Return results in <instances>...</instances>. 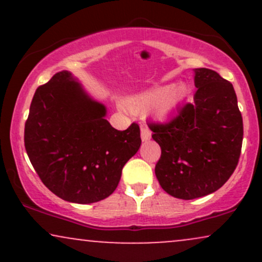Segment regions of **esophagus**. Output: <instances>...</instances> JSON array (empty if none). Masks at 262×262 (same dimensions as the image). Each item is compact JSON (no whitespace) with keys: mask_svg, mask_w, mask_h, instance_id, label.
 <instances>
[{"mask_svg":"<svg viewBox=\"0 0 262 262\" xmlns=\"http://www.w3.org/2000/svg\"><path fill=\"white\" fill-rule=\"evenodd\" d=\"M140 133H141V140H143V141L149 140L150 137H151V133H150V130L145 127V125H141Z\"/></svg>","mask_w":262,"mask_h":262,"instance_id":"obj_1","label":"esophagus"}]
</instances>
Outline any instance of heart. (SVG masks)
Segmentation results:
<instances>
[{"label": "heart", "mask_w": 262, "mask_h": 262, "mask_svg": "<svg viewBox=\"0 0 262 262\" xmlns=\"http://www.w3.org/2000/svg\"><path fill=\"white\" fill-rule=\"evenodd\" d=\"M188 90L185 83L156 87L134 96L129 100V107L134 113L143 114L152 110L159 116L172 113L187 97Z\"/></svg>", "instance_id": "obj_1"}]
</instances>
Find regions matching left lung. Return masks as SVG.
Returning a JSON list of instances; mask_svg holds the SVG:
<instances>
[{"label":"left lung","instance_id":"1","mask_svg":"<svg viewBox=\"0 0 262 262\" xmlns=\"http://www.w3.org/2000/svg\"><path fill=\"white\" fill-rule=\"evenodd\" d=\"M193 71V103L185 104L169 123L149 124L161 148L156 179L180 200L207 196L229 180L244 134L233 85L209 69Z\"/></svg>","mask_w":262,"mask_h":262}]
</instances>
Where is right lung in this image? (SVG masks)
I'll return each instance as SVG.
<instances>
[{
    "instance_id": "add662e5",
    "label": "right lung",
    "mask_w": 262,
    "mask_h": 262,
    "mask_svg": "<svg viewBox=\"0 0 262 262\" xmlns=\"http://www.w3.org/2000/svg\"><path fill=\"white\" fill-rule=\"evenodd\" d=\"M106 114V106L69 71L55 74L35 91L25 146L41 182L61 200L89 204L107 198L139 150V125L117 130Z\"/></svg>"
}]
</instances>
